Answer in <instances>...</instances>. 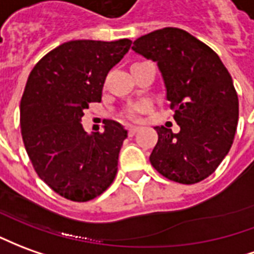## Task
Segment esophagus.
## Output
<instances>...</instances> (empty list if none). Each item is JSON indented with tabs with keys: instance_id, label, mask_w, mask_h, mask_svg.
<instances>
[{
	"instance_id": "34e87169",
	"label": "esophagus",
	"mask_w": 254,
	"mask_h": 254,
	"mask_svg": "<svg viewBox=\"0 0 254 254\" xmlns=\"http://www.w3.org/2000/svg\"><path fill=\"white\" fill-rule=\"evenodd\" d=\"M137 130H139V127H132V125H130V127H127V134H129V136H133V134L137 132Z\"/></svg>"
}]
</instances>
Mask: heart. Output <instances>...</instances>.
Segmentation results:
<instances>
[{"instance_id":"b5f03b06","label":"heart","mask_w":254,"mask_h":254,"mask_svg":"<svg viewBox=\"0 0 254 254\" xmlns=\"http://www.w3.org/2000/svg\"><path fill=\"white\" fill-rule=\"evenodd\" d=\"M145 109H147V104H145V103H136V104L129 106V107L124 111V117H125L127 120L134 121V120H137V117H139L140 113H143Z\"/></svg>"}]
</instances>
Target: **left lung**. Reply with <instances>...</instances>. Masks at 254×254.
I'll return each instance as SVG.
<instances>
[{"mask_svg":"<svg viewBox=\"0 0 254 254\" xmlns=\"http://www.w3.org/2000/svg\"><path fill=\"white\" fill-rule=\"evenodd\" d=\"M132 49L157 62L180 127L179 133L154 127L158 141L150 162L172 182H202L228 154L238 125V95L230 72L213 49L182 28L155 30L137 38Z\"/></svg>","mask_w":254,"mask_h":254,"instance_id":"8db88e82","label":"left lung"}]
</instances>
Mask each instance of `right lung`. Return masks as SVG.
I'll return each mask as SVG.
<instances>
[{
  "mask_svg": "<svg viewBox=\"0 0 254 254\" xmlns=\"http://www.w3.org/2000/svg\"><path fill=\"white\" fill-rule=\"evenodd\" d=\"M130 44L127 38L68 41L28 75L20 100L23 143L38 177L65 199L90 201L114 182L127 132L107 121L104 132L88 134L81 118L90 102L102 100L107 74Z\"/></svg>",
  "mask_w": 254,
  "mask_h": 254,
  "instance_id": "1",
  "label": "right lung"
}]
</instances>
